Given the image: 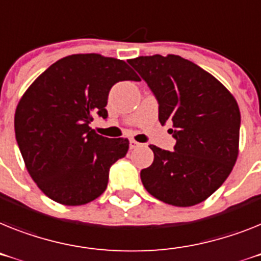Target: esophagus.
<instances>
[{
  "instance_id": "esophagus-1",
  "label": "esophagus",
  "mask_w": 261,
  "mask_h": 261,
  "mask_svg": "<svg viewBox=\"0 0 261 261\" xmlns=\"http://www.w3.org/2000/svg\"><path fill=\"white\" fill-rule=\"evenodd\" d=\"M141 146V143H138L137 141H134V139H131L130 141V148H137Z\"/></svg>"
}]
</instances>
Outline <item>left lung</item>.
<instances>
[{
  "mask_svg": "<svg viewBox=\"0 0 261 261\" xmlns=\"http://www.w3.org/2000/svg\"><path fill=\"white\" fill-rule=\"evenodd\" d=\"M128 63L159 102V122L172 124L175 151L151 144L154 162L141 171L154 198L191 207L210 198L231 174L239 155L240 110L214 75L179 56L138 57Z\"/></svg>",
  "mask_w": 261,
  "mask_h": 261,
  "instance_id": "8db88e82",
  "label": "left lung"
}]
</instances>
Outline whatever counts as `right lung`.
<instances>
[{
	"label": "right lung",
	"instance_id": "1",
	"mask_svg": "<svg viewBox=\"0 0 261 261\" xmlns=\"http://www.w3.org/2000/svg\"><path fill=\"white\" fill-rule=\"evenodd\" d=\"M139 81L124 61L95 53L61 58L28 87L14 115L26 170L51 200L82 205L103 194L109 170L128 151V139L102 137L90 127L107 118L109 91Z\"/></svg>",
	"mask_w": 261,
	"mask_h": 261
}]
</instances>
